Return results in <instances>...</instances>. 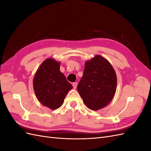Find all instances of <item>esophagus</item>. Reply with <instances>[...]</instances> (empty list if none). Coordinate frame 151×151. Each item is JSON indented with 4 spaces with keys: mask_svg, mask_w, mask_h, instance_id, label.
I'll list each match as a JSON object with an SVG mask.
<instances>
[{
    "mask_svg": "<svg viewBox=\"0 0 151 151\" xmlns=\"http://www.w3.org/2000/svg\"><path fill=\"white\" fill-rule=\"evenodd\" d=\"M72 86H73V88H74V89H76L77 86V83H76V82H75V83H73Z\"/></svg>",
    "mask_w": 151,
    "mask_h": 151,
    "instance_id": "34e87169",
    "label": "esophagus"
}]
</instances>
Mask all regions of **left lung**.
<instances>
[{"label":"left lung","instance_id":"8db88e82","mask_svg":"<svg viewBox=\"0 0 151 151\" xmlns=\"http://www.w3.org/2000/svg\"><path fill=\"white\" fill-rule=\"evenodd\" d=\"M116 76L109 62L96 55L85 63L77 91L84 104L92 110L103 108L115 96Z\"/></svg>","mask_w":151,"mask_h":151}]
</instances>
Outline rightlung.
<instances>
[{"label": "right lung", "mask_w": 151, "mask_h": 151, "mask_svg": "<svg viewBox=\"0 0 151 151\" xmlns=\"http://www.w3.org/2000/svg\"><path fill=\"white\" fill-rule=\"evenodd\" d=\"M33 88L41 103L50 109H56L62 106L72 86L60 71V63L48 58L36 72Z\"/></svg>", "instance_id": "add662e5"}]
</instances>
